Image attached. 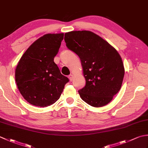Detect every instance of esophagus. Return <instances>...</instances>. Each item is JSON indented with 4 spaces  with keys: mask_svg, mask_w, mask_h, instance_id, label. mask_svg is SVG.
<instances>
[{
    "mask_svg": "<svg viewBox=\"0 0 148 148\" xmlns=\"http://www.w3.org/2000/svg\"><path fill=\"white\" fill-rule=\"evenodd\" d=\"M69 79H70V81H72V80H73V78H74V76L72 74H70L69 76Z\"/></svg>",
    "mask_w": 148,
    "mask_h": 148,
    "instance_id": "esophagus-1",
    "label": "esophagus"
}]
</instances>
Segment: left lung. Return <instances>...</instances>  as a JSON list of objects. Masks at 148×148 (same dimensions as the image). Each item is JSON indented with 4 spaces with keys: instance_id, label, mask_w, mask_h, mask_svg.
I'll return each mask as SVG.
<instances>
[{
    "instance_id": "1",
    "label": "left lung",
    "mask_w": 148,
    "mask_h": 148,
    "mask_svg": "<svg viewBox=\"0 0 148 148\" xmlns=\"http://www.w3.org/2000/svg\"><path fill=\"white\" fill-rule=\"evenodd\" d=\"M67 48L79 56L86 85L78 92L91 106L100 108L111 101L121 87L125 74L122 59L114 48L91 31L65 34Z\"/></svg>"
}]
</instances>
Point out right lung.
Listing matches in <instances>:
<instances>
[{"instance_id":"obj_1","label":"right lung","mask_w":148,"mask_h":148,"mask_svg":"<svg viewBox=\"0 0 148 148\" xmlns=\"http://www.w3.org/2000/svg\"><path fill=\"white\" fill-rule=\"evenodd\" d=\"M63 33L47 34L34 42L22 55L15 70V80L23 98L30 104L47 107L60 97L69 79L54 62Z\"/></svg>"}]
</instances>
